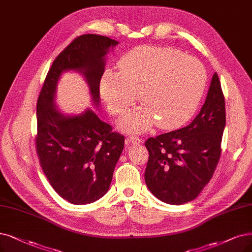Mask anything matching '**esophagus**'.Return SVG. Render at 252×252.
I'll list each match as a JSON object with an SVG mask.
<instances>
[{"mask_svg": "<svg viewBox=\"0 0 252 252\" xmlns=\"http://www.w3.org/2000/svg\"><path fill=\"white\" fill-rule=\"evenodd\" d=\"M126 142H127V143H131V144H133V145H140V144H143L142 138L137 137L136 135L129 136V137L126 139Z\"/></svg>", "mask_w": 252, "mask_h": 252, "instance_id": "esophagus-1", "label": "esophagus"}]
</instances>
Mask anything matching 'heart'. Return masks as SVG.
<instances>
[{"label":"heart","instance_id":"heart-1","mask_svg":"<svg viewBox=\"0 0 252 252\" xmlns=\"http://www.w3.org/2000/svg\"><path fill=\"white\" fill-rule=\"evenodd\" d=\"M119 71L106 69L100 93L115 115L127 113L137 98L144 105L119 122L126 132H143L157 123L176 129L192 117L207 86V71L198 60L179 49L144 45L120 59Z\"/></svg>","mask_w":252,"mask_h":252}]
</instances>
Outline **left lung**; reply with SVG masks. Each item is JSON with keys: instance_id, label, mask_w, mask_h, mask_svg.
Masks as SVG:
<instances>
[{"instance_id": "1", "label": "left lung", "mask_w": 252, "mask_h": 252, "mask_svg": "<svg viewBox=\"0 0 252 252\" xmlns=\"http://www.w3.org/2000/svg\"><path fill=\"white\" fill-rule=\"evenodd\" d=\"M225 102L217 73L206 101L188 126L150 137L145 181L161 202L182 205L194 199L212 178L221 154Z\"/></svg>"}]
</instances>
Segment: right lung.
Returning <instances> with one entry per match:
<instances>
[{
  "instance_id": "1",
  "label": "right lung",
  "mask_w": 252,
  "mask_h": 252,
  "mask_svg": "<svg viewBox=\"0 0 252 252\" xmlns=\"http://www.w3.org/2000/svg\"><path fill=\"white\" fill-rule=\"evenodd\" d=\"M118 43L96 34L75 38L55 59L38 97L35 143L40 165L56 192L74 205L91 204L107 192L125 137L90 108L74 116L60 112L57 85L63 72L77 71L98 105L105 56Z\"/></svg>"
}]
</instances>
